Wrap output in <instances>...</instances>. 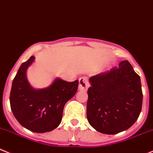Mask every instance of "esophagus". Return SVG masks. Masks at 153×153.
<instances>
[{"instance_id": "34e87169", "label": "esophagus", "mask_w": 153, "mask_h": 153, "mask_svg": "<svg viewBox=\"0 0 153 153\" xmlns=\"http://www.w3.org/2000/svg\"><path fill=\"white\" fill-rule=\"evenodd\" d=\"M89 87V84H88V81L86 78H81L79 79V86H78V89L80 91H86L88 88Z\"/></svg>"}]
</instances>
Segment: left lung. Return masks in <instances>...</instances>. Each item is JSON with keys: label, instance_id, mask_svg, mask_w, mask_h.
Masks as SVG:
<instances>
[{"label": "left lung", "instance_id": "8db88e82", "mask_svg": "<svg viewBox=\"0 0 153 153\" xmlns=\"http://www.w3.org/2000/svg\"><path fill=\"white\" fill-rule=\"evenodd\" d=\"M87 118L95 130L105 134L126 131L142 109L140 78L128 60L90 78Z\"/></svg>", "mask_w": 153, "mask_h": 153}]
</instances>
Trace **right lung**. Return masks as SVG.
<instances>
[{"label":"right lung","instance_id":"obj_1","mask_svg":"<svg viewBox=\"0 0 153 153\" xmlns=\"http://www.w3.org/2000/svg\"><path fill=\"white\" fill-rule=\"evenodd\" d=\"M34 59L31 56L19 68L11 88L10 107L24 128L36 133L49 132L60 124L65 104L78 91V80L68 82L56 78L48 88L34 89L25 75Z\"/></svg>","mask_w":153,"mask_h":153}]
</instances>
